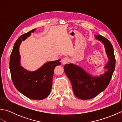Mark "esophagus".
<instances>
[{"label": "esophagus", "mask_w": 122, "mask_h": 122, "mask_svg": "<svg viewBox=\"0 0 122 122\" xmlns=\"http://www.w3.org/2000/svg\"><path fill=\"white\" fill-rule=\"evenodd\" d=\"M68 59L66 58H63L61 60V63L63 65H65V64H66L67 63H68Z\"/></svg>", "instance_id": "34e87169"}]
</instances>
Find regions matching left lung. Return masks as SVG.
<instances>
[{
  "label": "left lung",
  "mask_w": 122,
  "mask_h": 122,
  "mask_svg": "<svg viewBox=\"0 0 122 122\" xmlns=\"http://www.w3.org/2000/svg\"><path fill=\"white\" fill-rule=\"evenodd\" d=\"M96 39L104 46L108 62L104 68L107 71L99 76H92L81 67L70 63L64 66V72L71 81L75 95L79 99L89 100L103 91L109 84L115 68L114 49L110 41L100 35L95 36Z\"/></svg>",
  "instance_id": "obj_1"
}]
</instances>
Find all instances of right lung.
<instances>
[{
    "instance_id": "obj_1",
    "label": "right lung",
    "mask_w": 122,
    "mask_h": 122,
    "mask_svg": "<svg viewBox=\"0 0 122 122\" xmlns=\"http://www.w3.org/2000/svg\"><path fill=\"white\" fill-rule=\"evenodd\" d=\"M36 30H31L21 35L15 41L10 56L9 68L13 83L15 88L28 98L41 100L50 94L54 69L56 66L60 65L61 59L46 62L35 71H28L20 65V44Z\"/></svg>"
}]
</instances>
